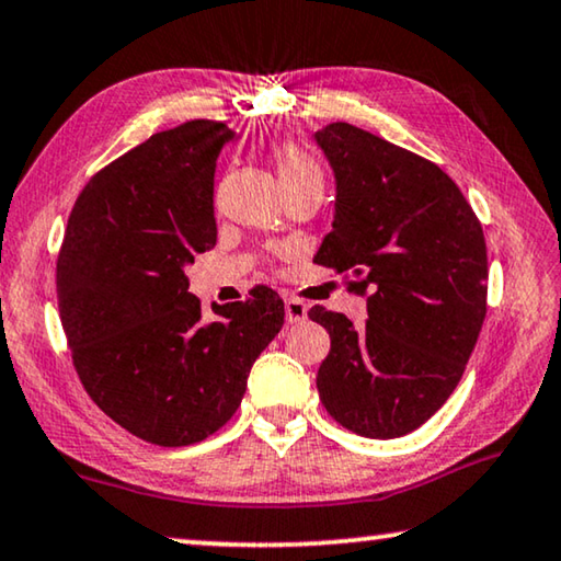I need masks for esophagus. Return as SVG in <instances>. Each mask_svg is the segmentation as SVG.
Returning a JSON list of instances; mask_svg holds the SVG:
<instances>
[{
  "label": "esophagus",
  "instance_id": "obj_1",
  "mask_svg": "<svg viewBox=\"0 0 561 561\" xmlns=\"http://www.w3.org/2000/svg\"><path fill=\"white\" fill-rule=\"evenodd\" d=\"M306 316H308V306L304 304V300L288 296L286 298V321L300 323V321H306Z\"/></svg>",
  "mask_w": 561,
  "mask_h": 561
}]
</instances>
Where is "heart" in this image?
Returning a JSON list of instances; mask_svg holds the SVG:
<instances>
[{
  "label": "heart",
  "mask_w": 561,
  "mask_h": 561,
  "mask_svg": "<svg viewBox=\"0 0 561 561\" xmlns=\"http://www.w3.org/2000/svg\"><path fill=\"white\" fill-rule=\"evenodd\" d=\"M273 161L275 172H278L280 184L286 186V192L308 190V186H319V190H323L321 167L316 164V159L304 149V146H298L294 141H280L273 149Z\"/></svg>",
  "instance_id": "1"
}]
</instances>
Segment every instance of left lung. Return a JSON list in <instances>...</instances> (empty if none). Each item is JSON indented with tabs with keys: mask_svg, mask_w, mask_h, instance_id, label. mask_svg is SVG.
<instances>
[{
	"mask_svg": "<svg viewBox=\"0 0 561 561\" xmlns=\"http://www.w3.org/2000/svg\"><path fill=\"white\" fill-rule=\"evenodd\" d=\"M336 176L334 230L313 263L367 294L369 319L313 306L331 336L316 387L339 425L364 437L408 435L458 387L485 319L483 227L433 161L352 124L316 131Z\"/></svg>",
	"mask_w": 561,
	"mask_h": 561,
	"instance_id": "left-lung-1",
	"label": "left lung"
}]
</instances>
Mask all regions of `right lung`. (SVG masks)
Masks as SVG:
<instances>
[{
	"label": "right lung",
	"instance_id": "right-lung-1",
	"mask_svg": "<svg viewBox=\"0 0 561 561\" xmlns=\"http://www.w3.org/2000/svg\"><path fill=\"white\" fill-rule=\"evenodd\" d=\"M222 121H186L103 167L78 194L58 255V308L85 392L146 443L182 448L240 408L283 327L267 286L202 313L186 265L215 248Z\"/></svg>",
	"mask_w": 561,
	"mask_h": 561
}]
</instances>
